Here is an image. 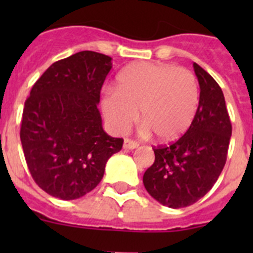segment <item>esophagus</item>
I'll return each instance as SVG.
<instances>
[{
  "label": "esophagus",
  "instance_id": "esophagus-1",
  "mask_svg": "<svg viewBox=\"0 0 253 253\" xmlns=\"http://www.w3.org/2000/svg\"><path fill=\"white\" fill-rule=\"evenodd\" d=\"M138 144L137 142H134V140L131 139H124V144H123V147H124V149H134V148H138Z\"/></svg>",
  "mask_w": 253,
  "mask_h": 253
}]
</instances>
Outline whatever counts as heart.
<instances>
[{"label":"heart","mask_w":253,"mask_h":253,"mask_svg":"<svg viewBox=\"0 0 253 253\" xmlns=\"http://www.w3.org/2000/svg\"><path fill=\"white\" fill-rule=\"evenodd\" d=\"M199 105V87L189 69L143 62L125 68L115 91L101 99L102 113L116 133H124L139 110L144 137L153 133L160 142H173L189 130Z\"/></svg>","instance_id":"obj_1"}]
</instances>
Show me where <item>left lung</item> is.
Segmentation results:
<instances>
[{
	"label": "left lung",
	"mask_w": 253,
	"mask_h": 253,
	"mask_svg": "<svg viewBox=\"0 0 253 253\" xmlns=\"http://www.w3.org/2000/svg\"><path fill=\"white\" fill-rule=\"evenodd\" d=\"M194 71L200 97L193 124L175 143L153 149L154 163L143 175L149 195L173 209L193 205L214 186L232 135L222 88L199 64Z\"/></svg>",
	"instance_id": "obj_1"
}]
</instances>
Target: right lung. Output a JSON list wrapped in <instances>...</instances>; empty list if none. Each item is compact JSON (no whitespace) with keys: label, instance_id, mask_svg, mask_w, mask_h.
Returning a JSON list of instances; mask_svg holds the SVG:
<instances>
[{"label":"right lung","instance_id":"obj_1","mask_svg":"<svg viewBox=\"0 0 253 253\" xmlns=\"http://www.w3.org/2000/svg\"><path fill=\"white\" fill-rule=\"evenodd\" d=\"M111 67L109 55L78 51L51 64L31 88L20 139L31 176L49 195L75 200L90 193L122 149L124 140L105 133L97 109Z\"/></svg>","mask_w":253,"mask_h":253}]
</instances>
